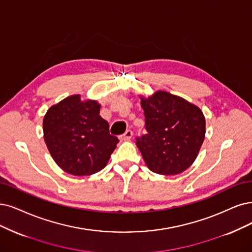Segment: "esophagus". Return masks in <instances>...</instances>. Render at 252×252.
<instances>
[{
  "mask_svg": "<svg viewBox=\"0 0 252 252\" xmlns=\"http://www.w3.org/2000/svg\"><path fill=\"white\" fill-rule=\"evenodd\" d=\"M132 137H133V132L131 131V129H127V131L125 134L119 136V138L121 139V140H124V141L129 140V139H131Z\"/></svg>",
  "mask_w": 252,
  "mask_h": 252,
  "instance_id": "1",
  "label": "esophagus"
}]
</instances>
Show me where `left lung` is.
Here are the masks:
<instances>
[{
    "mask_svg": "<svg viewBox=\"0 0 252 252\" xmlns=\"http://www.w3.org/2000/svg\"><path fill=\"white\" fill-rule=\"evenodd\" d=\"M146 134L136 137V145L153 172L179 174L193 164L206 134L200 109L186 99L158 91L141 99Z\"/></svg>",
    "mask_w": 252,
    "mask_h": 252,
    "instance_id": "8db88e82",
    "label": "left lung"
}]
</instances>
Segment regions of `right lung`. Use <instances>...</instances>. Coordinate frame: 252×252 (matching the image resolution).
Here are the masks:
<instances>
[{"label":"right lung","mask_w":252,"mask_h":252,"mask_svg":"<svg viewBox=\"0 0 252 252\" xmlns=\"http://www.w3.org/2000/svg\"><path fill=\"white\" fill-rule=\"evenodd\" d=\"M95 100L71 95L49 109L43 119L44 141L54 161L72 175H90L107 165L119 142L109 132Z\"/></svg>","instance_id":"right-lung-1"}]
</instances>
